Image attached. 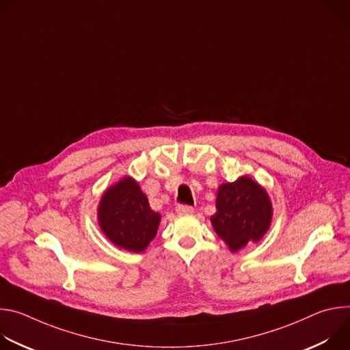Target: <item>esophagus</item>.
I'll return each mask as SVG.
<instances>
[{
    "label": "esophagus",
    "mask_w": 350,
    "mask_h": 350,
    "mask_svg": "<svg viewBox=\"0 0 350 350\" xmlns=\"http://www.w3.org/2000/svg\"><path fill=\"white\" fill-rule=\"evenodd\" d=\"M176 212H177V215H180V216L192 215V213H193V208H192V206H188V205H178V206L176 208Z\"/></svg>",
    "instance_id": "1"
}]
</instances>
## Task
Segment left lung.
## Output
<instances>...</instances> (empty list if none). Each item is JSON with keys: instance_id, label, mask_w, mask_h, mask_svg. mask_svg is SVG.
I'll list each match as a JSON object with an SVG mask.
<instances>
[{"instance_id": "left-lung-1", "label": "left lung", "mask_w": 350, "mask_h": 350, "mask_svg": "<svg viewBox=\"0 0 350 350\" xmlns=\"http://www.w3.org/2000/svg\"><path fill=\"white\" fill-rule=\"evenodd\" d=\"M216 209L212 226L231 252H238L247 242L260 241L273 217L269 193L247 176L219 187Z\"/></svg>"}]
</instances>
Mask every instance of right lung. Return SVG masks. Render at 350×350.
I'll list each match as a JSON object with an SVG mask.
<instances>
[{
	"label": "right lung",
	"instance_id": "add662e5",
	"mask_svg": "<svg viewBox=\"0 0 350 350\" xmlns=\"http://www.w3.org/2000/svg\"><path fill=\"white\" fill-rule=\"evenodd\" d=\"M161 215L149 206L138 183L126 176L111 185L98 205V223L107 238L126 251L141 254L159 227Z\"/></svg>",
	"mask_w": 350,
	"mask_h": 350
}]
</instances>
